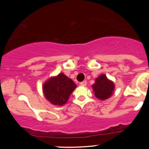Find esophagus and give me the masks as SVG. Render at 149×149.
<instances>
[{"label":"esophagus","mask_w":149,"mask_h":149,"mask_svg":"<svg viewBox=\"0 0 149 149\" xmlns=\"http://www.w3.org/2000/svg\"><path fill=\"white\" fill-rule=\"evenodd\" d=\"M80 85H82V86H85L87 85V81L81 82V83H80Z\"/></svg>","instance_id":"1"}]
</instances>
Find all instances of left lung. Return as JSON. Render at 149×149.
I'll return each mask as SVG.
<instances>
[{"instance_id":"1","label":"left lung","mask_w":149,"mask_h":149,"mask_svg":"<svg viewBox=\"0 0 149 149\" xmlns=\"http://www.w3.org/2000/svg\"><path fill=\"white\" fill-rule=\"evenodd\" d=\"M92 87L97 98L106 100L113 95L115 85L113 82L108 79L105 75L102 74L96 78L95 83Z\"/></svg>"}]
</instances>
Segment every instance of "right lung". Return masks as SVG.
I'll list each match as a JSON object with an SVG mask.
<instances>
[{
  "mask_svg": "<svg viewBox=\"0 0 149 149\" xmlns=\"http://www.w3.org/2000/svg\"><path fill=\"white\" fill-rule=\"evenodd\" d=\"M72 80L61 73L51 77L42 86L44 95L53 105L62 106L67 102L70 95L76 88Z\"/></svg>",
  "mask_w": 149,
  "mask_h": 149,
  "instance_id": "obj_1",
  "label": "right lung"
}]
</instances>
